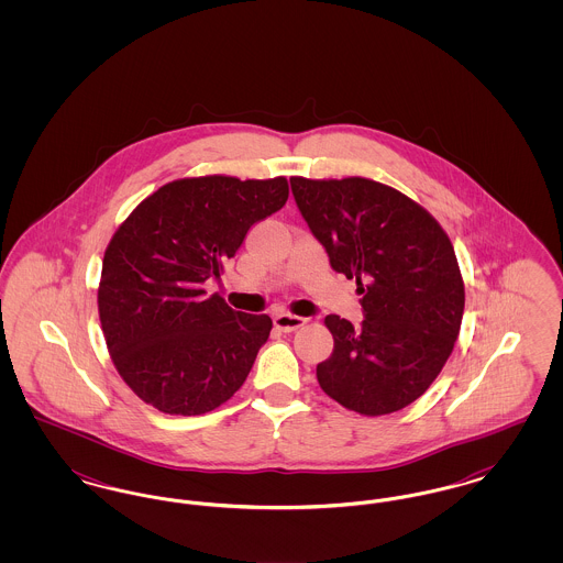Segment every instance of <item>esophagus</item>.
<instances>
[{
    "mask_svg": "<svg viewBox=\"0 0 563 563\" xmlns=\"http://www.w3.org/2000/svg\"><path fill=\"white\" fill-rule=\"evenodd\" d=\"M303 322H306L303 317H295V314H289V312H280V314L274 317V327L280 329V331H285V333L299 329Z\"/></svg>",
    "mask_w": 563,
    "mask_h": 563,
    "instance_id": "obj_1",
    "label": "esophagus"
}]
</instances>
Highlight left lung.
I'll list each match as a JSON object with an SVG mask.
<instances>
[{"instance_id": "left-lung-1", "label": "left lung", "mask_w": 563, "mask_h": 563, "mask_svg": "<svg viewBox=\"0 0 563 563\" xmlns=\"http://www.w3.org/2000/svg\"><path fill=\"white\" fill-rule=\"evenodd\" d=\"M291 191L331 268L356 278L365 319H324L333 352L317 365L319 384L352 411H399L454 350L464 312L454 246L420 205L377 181L294 177Z\"/></svg>"}]
</instances>
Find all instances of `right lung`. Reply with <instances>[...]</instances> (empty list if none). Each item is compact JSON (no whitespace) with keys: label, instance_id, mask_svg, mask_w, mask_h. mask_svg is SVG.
Listing matches in <instances>:
<instances>
[{"label":"right lung","instance_id":"right-lung-1","mask_svg":"<svg viewBox=\"0 0 563 563\" xmlns=\"http://www.w3.org/2000/svg\"><path fill=\"white\" fill-rule=\"evenodd\" d=\"M285 177H198L162 186L109 242L99 317L115 369L164 413L200 416L228 401L268 342V314L232 310L219 280L249 230L285 207Z\"/></svg>","mask_w":563,"mask_h":563}]
</instances>
